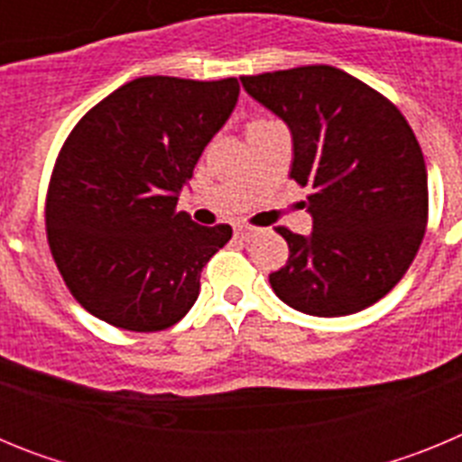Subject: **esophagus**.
<instances>
[{"label":"esophagus","mask_w":462,"mask_h":462,"mask_svg":"<svg viewBox=\"0 0 462 462\" xmlns=\"http://www.w3.org/2000/svg\"><path fill=\"white\" fill-rule=\"evenodd\" d=\"M234 234H236V238H240V240H252L256 234H259V228L243 226V224H240V226L234 228Z\"/></svg>","instance_id":"34e87169"}]
</instances>
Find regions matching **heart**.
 Here are the masks:
<instances>
[{"label":"heart","mask_w":462,"mask_h":462,"mask_svg":"<svg viewBox=\"0 0 462 462\" xmlns=\"http://www.w3.org/2000/svg\"><path fill=\"white\" fill-rule=\"evenodd\" d=\"M263 122H271V120H254V122H252V125H263ZM250 125V126H252Z\"/></svg>","instance_id":"1"}]
</instances>
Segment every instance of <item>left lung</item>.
I'll return each mask as SVG.
<instances>
[{
  "mask_svg": "<svg viewBox=\"0 0 462 462\" xmlns=\"http://www.w3.org/2000/svg\"><path fill=\"white\" fill-rule=\"evenodd\" d=\"M245 92L289 126L291 178L312 187V234L280 226L289 261L280 300L312 317L377 303L411 266L428 222V173L411 126L377 89L326 64L243 76Z\"/></svg>",
  "mask_w": 462,
  "mask_h": 462,
  "instance_id": "left-lung-1",
  "label": "left lung"
}]
</instances>
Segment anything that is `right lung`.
<instances>
[{"label":"right lung","instance_id":"1","mask_svg":"<svg viewBox=\"0 0 462 462\" xmlns=\"http://www.w3.org/2000/svg\"><path fill=\"white\" fill-rule=\"evenodd\" d=\"M236 79L143 76L88 110L64 141L46 199L52 259L73 298L110 326L164 330L191 310L201 271L231 226L175 212Z\"/></svg>","mask_w":462,"mask_h":462}]
</instances>
